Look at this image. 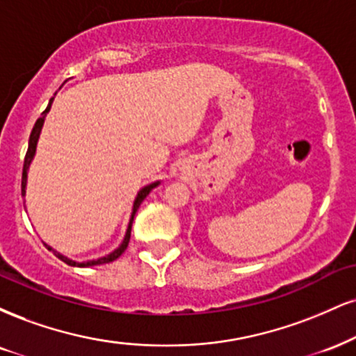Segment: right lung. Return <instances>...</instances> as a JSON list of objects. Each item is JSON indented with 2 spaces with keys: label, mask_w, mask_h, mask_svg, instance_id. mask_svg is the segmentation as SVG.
I'll list each match as a JSON object with an SVG mask.
<instances>
[{
  "label": "right lung",
  "mask_w": 356,
  "mask_h": 356,
  "mask_svg": "<svg viewBox=\"0 0 356 356\" xmlns=\"http://www.w3.org/2000/svg\"><path fill=\"white\" fill-rule=\"evenodd\" d=\"M56 96V94H54ZM54 97H51L49 102H48V108L42 111L41 118L38 119L36 122H34L33 126V131L31 134H29V143H28V152H26V157H24V165H23V177H21V195H26V184H28V172H29V167H31V162L34 159V156H36V147H38V140H40V136H41V129L42 126H44V119L46 115H48L49 109H51V104H53ZM161 184V181H156V182H151L147 184V186H144L143 189L137 192L136 199H134V204H132V211H131V217H129V222H127V229H126V234H124V238L122 242L119 243L118 248H114L113 252L104 257H99V259H92V260H84V262H76V260H71L67 259L66 255L59 254L58 250H54L53 247H49L48 243H44L46 247H48V250L53 252V254L58 257L59 260H63L64 264L71 265V267H94V265H102V264H109L113 262V260L118 259V257L122 255V252L127 248V243H129V238H131V227H132V220H134V216L137 212V209L140 207V204H143V200L145 197L149 195V192H151L154 187H157Z\"/></svg>",
  "instance_id": "add662e5"
}]
</instances>
